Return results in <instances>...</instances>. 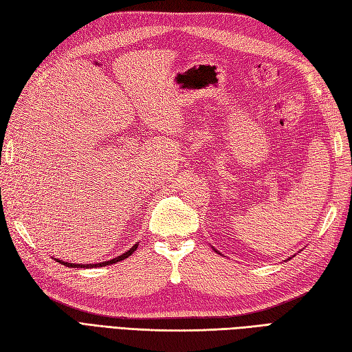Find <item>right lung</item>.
<instances>
[{"label": "right lung", "mask_w": 352, "mask_h": 352, "mask_svg": "<svg viewBox=\"0 0 352 352\" xmlns=\"http://www.w3.org/2000/svg\"><path fill=\"white\" fill-rule=\"evenodd\" d=\"M138 248V244H135L129 251H126L124 254H122V256H119V257H116V258H111V260H108V262H102V263H96V265H76V263H68V262H62V260H58L56 258V262H59V263H62V265H65V266H68V267H102V266H108V265H113V263H117V262H120V260H124V258H128L135 250Z\"/></svg>", "instance_id": "1"}]
</instances>
